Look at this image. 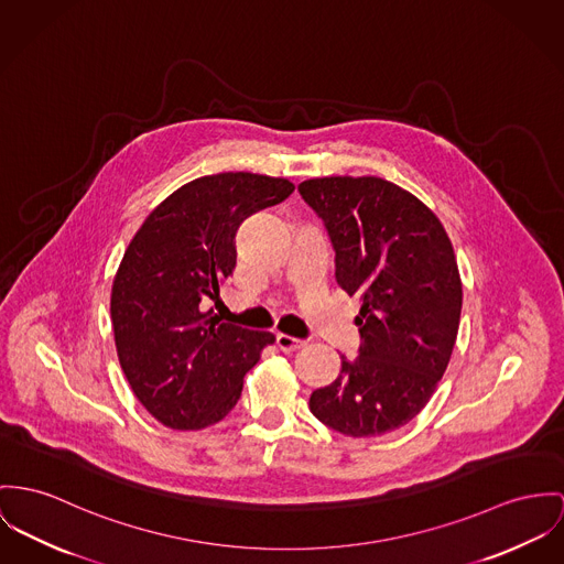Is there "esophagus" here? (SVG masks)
<instances>
[{"instance_id":"34e87169","label":"esophagus","mask_w":564,"mask_h":564,"mask_svg":"<svg viewBox=\"0 0 564 564\" xmlns=\"http://www.w3.org/2000/svg\"><path fill=\"white\" fill-rule=\"evenodd\" d=\"M276 346L281 347L283 351H296V349L306 346V341L290 337V335H276Z\"/></svg>"}]
</instances>
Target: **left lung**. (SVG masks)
<instances>
[{"label": "left lung", "mask_w": 564, "mask_h": 564, "mask_svg": "<svg viewBox=\"0 0 564 564\" xmlns=\"http://www.w3.org/2000/svg\"><path fill=\"white\" fill-rule=\"evenodd\" d=\"M335 251V279L362 306L358 356L313 390L326 427L371 437L410 423L451 360L462 315L453 245L434 213L382 177H315L299 184Z\"/></svg>", "instance_id": "1"}]
</instances>
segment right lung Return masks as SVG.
<instances>
[{"label":"right lung","instance_id":"obj_1","mask_svg":"<svg viewBox=\"0 0 564 564\" xmlns=\"http://www.w3.org/2000/svg\"><path fill=\"white\" fill-rule=\"evenodd\" d=\"M285 177H197L170 195L130 240L111 290L118 358L143 408L172 430H204L240 399L272 333L204 311L236 268L242 220L288 199Z\"/></svg>","mask_w":564,"mask_h":564}]
</instances>
